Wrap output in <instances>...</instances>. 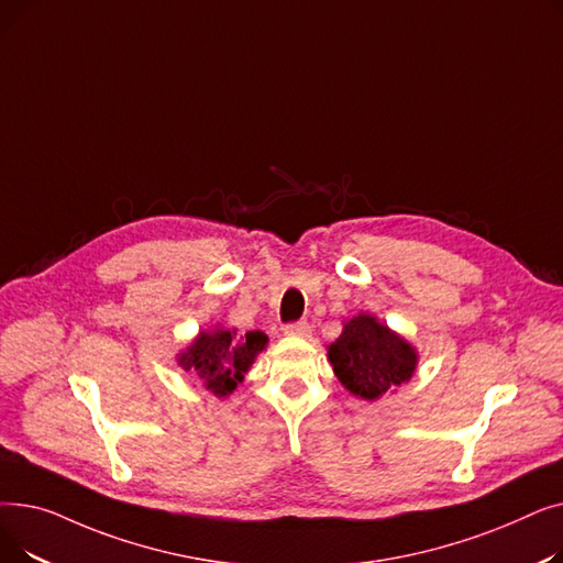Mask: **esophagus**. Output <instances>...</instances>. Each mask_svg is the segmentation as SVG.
<instances>
[{"label": "esophagus", "instance_id": "1", "mask_svg": "<svg viewBox=\"0 0 563 563\" xmlns=\"http://www.w3.org/2000/svg\"><path fill=\"white\" fill-rule=\"evenodd\" d=\"M310 333H312V327L308 321H294L285 327V335L289 338H310Z\"/></svg>", "mask_w": 563, "mask_h": 563}]
</instances>
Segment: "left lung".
<instances>
[{"mask_svg": "<svg viewBox=\"0 0 563 563\" xmlns=\"http://www.w3.org/2000/svg\"><path fill=\"white\" fill-rule=\"evenodd\" d=\"M329 361L351 395L374 401L410 380L418 351L374 314L361 312L344 323L342 335L329 346Z\"/></svg>", "mask_w": 563, "mask_h": 563, "instance_id": "8db88e82", "label": "left lung"}]
</instances>
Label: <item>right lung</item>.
I'll list each match as a JSON object with an SVG mask.
<instances>
[{"instance_id":"obj_1","label":"right lung","mask_w":563,"mask_h":563,"mask_svg":"<svg viewBox=\"0 0 563 563\" xmlns=\"http://www.w3.org/2000/svg\"><path fill=\"white\" fill-rule=\"evenodd\" d=\"M266 342L269 338L262 331L236 335V331L217 327L212 331H200L187 351L180 353L177 365L185 372H194L202 386L217 397H225L244 380V374Z\"/></svg>"}]
</instances>
